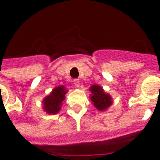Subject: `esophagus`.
<instances>
[{
  "mask_svg": "<svg viewBox=\"0 0 160 160\" xmlns=\"http://www.w3.org/2000/svg\"><path fill=\"white\" fill-rule=\"evenodd\" d=\"M73 82H74V85H75V87H80V80H78V79H75V80H74V81H73Z\"/></svg>",
  "mask_w": 160,
  "mask_h": 160,
  "instance_id": "obj_1",
  "label": "esophagus"
}]
</instances>
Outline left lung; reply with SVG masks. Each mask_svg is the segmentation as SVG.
I'll use <instances>...</instances> for the list:
<instances>
[{"label":"left lung","instance_id":"1","mask_svg":"<svg viewBox=\"0 0 160 160\" xmlns=\"http://www.w3.org/2000/svg\"><path fill=\"white\" fill-rule=\"evenodd\" d=\"M90 90L92 93L90 95V99L93 102V105L98 110L103 111L105 110L112 105L111 96L104 91L103 88L98 85H93L90 86Z\"/></svg>","mask_w":160,"mask_h":160}]
</instances>
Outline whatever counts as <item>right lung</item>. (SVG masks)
<instances>
[{
    "label": "right lung",
    "mask_w": 160,
    "mask_h": 160,
    "mask_svg": "<svg viewBox=\"0 0 160 160\" xmlns=\"http://www.w3.org/2000/svg\"><path fill=\"white\" fill-rule=\"evenodd\" d=\"M67 90L64 85L55 87L43 100V109L49 114H55L60 110L62 101L65 100Z\"/></svg>",
    "instance_id": "obj_1"
}]
</instances>
